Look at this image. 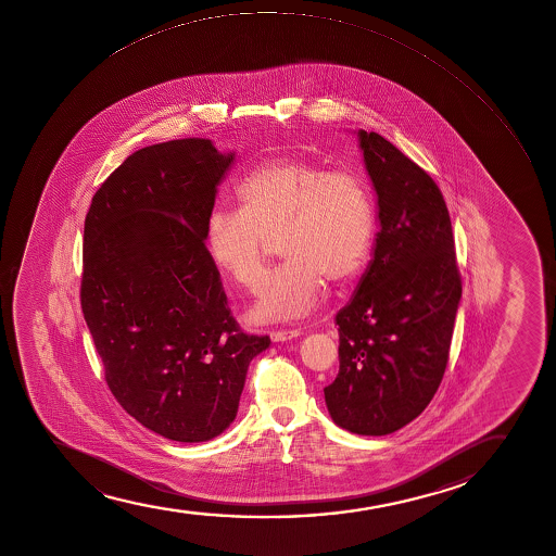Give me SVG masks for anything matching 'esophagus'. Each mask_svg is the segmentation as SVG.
Masks as SVG:
<instances>
[{
	"label": "esophagus",
	"instance_id": "1",
	"mask_svg": "<svg viewBox=\"0 0 556 556\" xmlns=\"http://www.w3.org/2000/svg\"><path fill=\"white\" fill-rule=\"evenodd\" d=\"M301 336V330L299 328H289V330H273L270 332V339L273 341H288V339L299 338Z\"/></svg>",
	"mask_w": 556,
	"mask_h": 556
}]
</instances>
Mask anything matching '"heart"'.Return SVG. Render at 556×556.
<instances>
[{"mask_svg":"<svg viewBox=\"0 0 556 556\" xmlns=\"http://www.w3.org/2000/svg\"><path fill=\"white\" fill-rule=\"evenodd\" d=\"M239 211H215L205 247L215 267L255 291L267 267V239L288 260L270 275L255 307L262 319H302L326 280L346 283L369 263L377 217L369 186L351 170L278 157L250 170L236 189Z\"/></svg>","mask_w":556,"mask_h":556,"instance_id":"heart-1","label":"heart"}]
</instances>
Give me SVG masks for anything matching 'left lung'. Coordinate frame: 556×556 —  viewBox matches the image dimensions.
Masks as SVG:
<instances>
[{"instance_id":"1","label":"left lung","mask_w":556,"mask_h":556,"mask_svg":"<svg viewBox=\"0 0 556 556\" xmlns=\"http://www.w3.org/2000/svg\"><path fill=\"white\" fill-rule=\"evenodd\" d=\"M357 135L380 231L356 294L336 315L339 372L325 401L339 427L383 435L414 421L440 388L462 276L434 179L382 135Z\"/></svg>"}]
</instances>
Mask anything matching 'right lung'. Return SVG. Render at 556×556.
<instances>
[{
  "label": "right lung",
  "instance_id": "right-lung-1",
  "mask_svg": "<svg viewBox=\"0 0 556 556\" xmlns=\"http://www.w3.org/2000/svg\"><path fill=\"white\" fill-rule=\"evenodd\" d=\"M233 163L189 137L131 153L85 218L81 309L122 408L166 440L207 441L236 419L252 357L205 247Z\"/></svg>",
  "mask_w": 556,
  "mask_h": 556
}]
</instances>
